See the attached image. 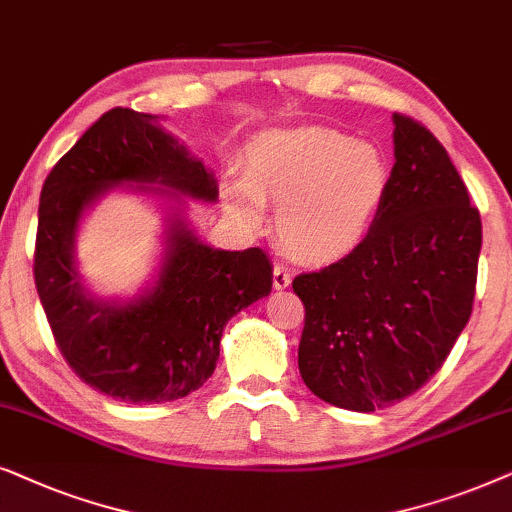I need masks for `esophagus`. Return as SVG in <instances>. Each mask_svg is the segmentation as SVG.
Masks as SVG:
<instances>
[{"mask_svg":"<svg viewBox=\"0 0 512 512\" xmlns=\"http://www.w3.org/2000/svg\"><path fill=\"white\" fill-rule=\"evenodd\" d=\"M290 283H292L290 271L285 269L283 264H276V267H274V288H276V290H285Z\"/></svg>","mask_w":512,"mask_h":512,"instance_id":"esophagus-1","label":"esophagus"}]
</instances>
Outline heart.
<instances>
[{
  "label": "heart",
  "mask_w": 512,
  "mask_h": 512,
  "mask_svg": "<svg viewBox=\"0 0 512 512\" xmlns=\"http://www.w3.org/2000/svg\"><path fill=\"white\" fill-rule=\"evenodd\" d=\"M391 192L386 154L330 128L271 131L252 142L241 180L224 187L238 220L260 227L264 203L292 255L337 262L367 241Z\"/></svg>",
  "instance_id": "b5f03b06"
}]
</instances>
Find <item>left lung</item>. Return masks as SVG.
Here are the masks:
<instances>
[{
    "label": "left lung",
    "mask_w": 512,
    "mask_h": 512,
    "mask_svg": "<svg viewBox=\"0 0 512 512\" xmlns=\"http://www.w3.org/2000/svg\"><path fill=\"white\" fill-rule=\"evenodd\" d=\"M391 192L351 255L302 274L299 374L325 403L391 407L445 363L473 311L482 222L438 138L393 114Z\"/></svg>",
    "instance_id": "1"
}]
</instances>
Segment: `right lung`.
I'll use <instances>...</instances> for the list:
<instances>
[{"instance_id": "obj_1", "label": "right lung", "mask_w": 512, "mask_h": 512, "mask_svg": "<svg viewBox=\"0 0 512 512\" xmlns=\"http://www.w3.org/2000/svg\"><path fill=\"white\" fill-rule=\"evenodd\" d=\"M156 121L114 107L81 135L46 177L34 245V285L67 365L133 405L168 403L206 384L224 325L267 297L274 278L264 250L210 248L187 227L180 194L213 203L217 180ZM119 184L178 203L160 276L131 303L95 298L73 262L80 215Z\"/></svg>"}]
</instances>
